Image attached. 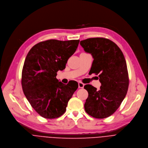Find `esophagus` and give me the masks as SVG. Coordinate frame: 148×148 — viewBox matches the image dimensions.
<instances>
[{
    "label": "esophagus",
    "instance_id": "1",
    "mask_svg": "<svg viewBox=\"0 0 148 148\" xmlns=\"http://www.w3.org/2000/svg\"><path fill=\"white\" fill-rule=\"evenodd\" d=\"M78 86H79V88H83L84 87V84H83V83H82V82H79V83H78Z\"/></svg>",
    "mask_w": 148,
    "mask_h": 148
}]
</instances>
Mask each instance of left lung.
Wrapping results in <instances>:
<instances>
[{
    "instance_id": "left-lung-1",
    "label": "left lung",
    "mask_w": 148,
    "mask_h": 148,
    "mask_svg": "<svg viewBox=\"0 0 148 148\" xmlns=\"http://www.w3.org/2000/svg\"><path fill=\"white\" fill-rule=\"evenodd\" d=\"M94 60L92 73L99 75L100 89L90 84L84 88L88 96L84 103L86 112L96 119H104L119 108L127 95L129 78L123 52L114 42L104 38H91L80 42Z\"/></svg>"
}]
</instances>
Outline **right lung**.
<instances>
[{
	"label": "right lung",
	"mask_w": 148,
	"mask_h": 148,
	"mask_svg": "<svg viewBox=\"0 0 148 148\" xmlns=\"http://www.w3.org/2000/svg\"><path fill=\"white\" fill-rule=\"evenodd\" d=\"M79 40H49L35 45L28 52L21 76L23 90L36 111L48 119L64 114L78 84H65L56 78L65 68Z\"/></svg>",
	"instance_id": "right-lung-1"
}]
</instances>
